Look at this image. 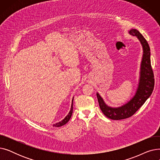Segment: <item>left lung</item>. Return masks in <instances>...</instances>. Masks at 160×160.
Returning a JSON list of instances; mask_svg holds the SVG:
<instances>
[{"label":"left lung","mask_w":160,"mask_h":160,"mask_svg":"<svg viewBox=\"0 0 160 160\" xmlns=\"http://www.w3.org/2000/svg\"><path fill=\"white\" fill-rule=\"evenodd\" d=\"M128 33L138 38L142 47L139 84L135 95L127 103L119 107L112 108L108 106L103 98L97 93L100 110L108 118L113 120H121L133 115L152 94L154 86V74L150 63V50L147 41L136 29H131Z\"/></svg>","instance_id":"obj_1"}]
</instances>
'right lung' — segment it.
<instances>
[{
	"label": "right lung",
	"mask_w": 160,
	"mask_h": 160,
	"mask_svg": "<svg viewBox=\"0 0 160 160\" xmlns=\"http://www.w3.org/2000/svg\"><path fill=\"white\" fill-rule=\"evenodd\" d=\"M73 98H74V97H73ZM73 98H72V104H71V110H70V112H69L68 115H67L62 121H60L59 122H57V123H56V124H53L54 127H62V126L65 124L67 122H68V121H69V119H71V116H72V111H73V105H72V104H73Z\"/></svg>",
	"instance_id": "1"
}]
</instances>
